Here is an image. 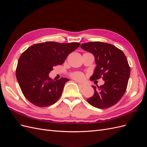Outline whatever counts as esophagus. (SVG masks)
Returning a JSON list of instances; mask_svg holds the SVG:
<instances>
[{
	"instance_id": "obj_1",
	"label": "esophagus",
	"mask_w": 147,
	"mask_h": 147,
	"mask_svg": "<svg viewBox=\"0 0 147 147\" xmlns=\"http://www.w3.org/2000/svg\"><path fill=\"white\" fill-rule=\"evenodd\" d=\"M78 86L80 88H81L85 87V85H84V84H78Z\"/></svg>"
}]
</instances>
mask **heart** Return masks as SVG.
I'll return each instance as SVG.
<instances>
[{
  "instance_id": "1",
  "label": "heart",
  "mask_w": 147,
  "mask_h": 147,
  "mask_svg": "<svg viewBox=\"0 0 147 147\" xmlns=\"http://www.w3.org/2000/svg\"><path fill=\"white\" fill-rule=\"evenodd\" d=\"M70 77L76 81L81 82L84 79V75L80 72H75L70 74Z\"/></svg>"
}]
</instances>
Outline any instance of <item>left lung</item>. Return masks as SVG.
I'll use <instances>...</instances> for the list:
<instances>
[{"label": "left lung", "mask_w": 147, "mask_h": 147, "mask_svg": "<svg viewBox=\"0 0 147 147\" xmlns=\"http://www.w3.org/2000/svg\"><path fill=\"white\" fill-rule=\"evenodd\" d=\"M80 47L95 57L96 67L91 81L102 78L103 85L92 86L94 94L87 99L98 109H107L115 105L123 96L127 86L130 67L123 52L112 44L94 42L82 43Z\"/></svg>", "instance_id": "1"}]
</instances>
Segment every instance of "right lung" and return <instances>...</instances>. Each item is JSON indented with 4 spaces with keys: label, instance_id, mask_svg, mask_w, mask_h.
<instances>
[{
    "label": "right lung",
    "instance_id": "right-lung-1",
    "mask_svg": "<svg viewBox=\"0 0 147 147\" xmlns=\"http://www.w3.org/2000/svg\"><path fill=\"white\" fill-rule=\"evenodd\" d=\"M80 43L47 42L36 43L24 51L16 69L17 80L24 97L39 107L54 104L61 97L69 80H54L49 77L53 67L63 64L70 53Z\"/></svg>",
    "mask_w": 147,
    "mask_h": 147
}]
</instances>
